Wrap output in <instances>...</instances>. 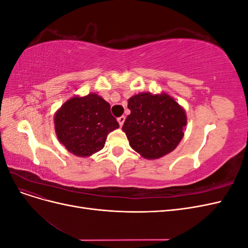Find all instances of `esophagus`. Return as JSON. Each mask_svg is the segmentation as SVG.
<instances>
[{
    "instance_id": "obj_1",
    "label": "esophagus",
    "mask_w": 248,
    "mask_h": 248,
    "mask_svg": "<svg viewBox=\"0 0 248 248\" xmlns=\"http://www.w3.org/2000/svg\"><path fill=\"white\" fill-rule=\"evenodd\" d=\"M118 122H119L120 126H122V125L124 124V122H125V116H122V117H119V118H118Z\"/></svg>"
}]
</instances>
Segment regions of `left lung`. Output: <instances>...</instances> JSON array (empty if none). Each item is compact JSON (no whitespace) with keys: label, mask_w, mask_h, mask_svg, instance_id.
Returning a JSON list of instances; mask_svg holds the SVG:
<instances>
[{"label":"left lung","mask_w":248,"mask_h":248,"mask_svg":"<svg viewBox=\"0 0 248 248\" xmlns=\"http://www.w3.org/2000/svg\"><path fill=\"white\" fill-rule=\"evenodd\" d=\"M130 115L122 130L130 147L146 159H158L177 148L187 124L185 109L166 92H141L128 99Z\"/></svg>","instance_id":"obj_1"}]
</instances>
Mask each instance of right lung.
Segmentation results:
<instances>
[{
    "mask_svg": "<svg viewBox=\"0 0 248 248\" xmlns=\"http://www.w3.org/2000/svg\"><path fill=\"white\" fill-rule=\"evenodd\" d=\"M54 121L59 141L78 157L100 151L108 134L119 128L109 103L95 93L71 97L56 111Z\"/></svg>",
    "mask_w": 248,
    "mask_h": 248,
    "instance_id": "obj_1",
    "label": "right lung"
}]
</instances>
